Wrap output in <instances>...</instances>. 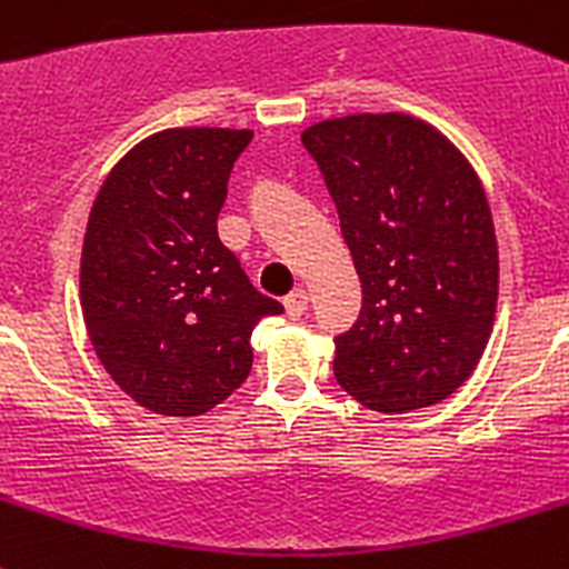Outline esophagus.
I'll return each instance as SVG.
<instances>
[{
  "mask_svg": "<svg viewBox=\"0 0 569 569\" xmlns=\"http://www.w3.org/2000/svg\"><path fill=\"white\" fill-rule=\"evenodd\" d=\"M283 307H286V315H289V318H300V315H307L309 292L307 289H295V292L283 300Z\"/></svg>",
  "mask_w": 569,
  "mask_h": 569,
  "instance_id": "esophagus-1",
  "label": "esophagus"
}]
</instances>
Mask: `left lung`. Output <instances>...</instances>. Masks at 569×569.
<instances>
[{
  "label": "left lung",
  "instance_id": "8db88e82",
  "mask_svg": "<svg viewBox=\"0 0 569 569\" xmlns=\"http://www.w3.org/2000/svg\"><path fill=\"white\" fill-rule=\"evenodd\" d=\"M361 277V315L336 338V379L381 413L428 408L469 379L498 307L483 184L410 114H347L300 136Z\"/></svg>",
  "mask_w": 569,
  "mask_h": 569
}]
</instances>
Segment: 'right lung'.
Instances as JSON below:
<instances>
[{
	"label": "right lung",
	"mask_w": 569,
	"mask_h": 569,
	"mask_svg": "<svg viewBox=\"0 0 569 569\" xmlns=\"http://www.w3.org/2000/svg\"><path fill=\"white\" fill-rule=\"evenodd\" d=\"M248 130H164L132 147L89 213L83 321L114 385L141 408L199 417L251 373V332L283 307L217 237Z\"/></svg>",
	"instance_id": "add662e5"
}]
</instances>
